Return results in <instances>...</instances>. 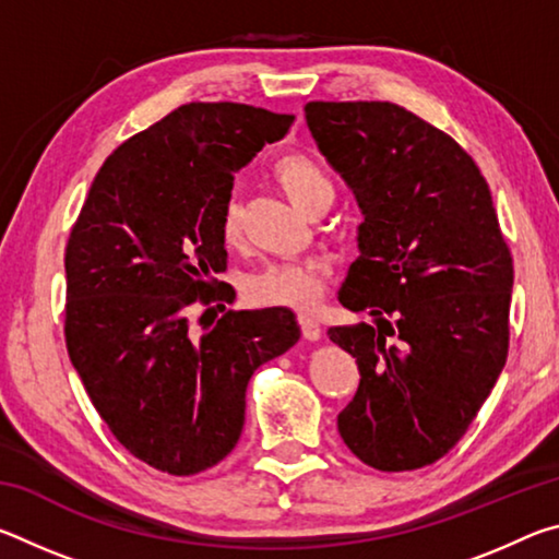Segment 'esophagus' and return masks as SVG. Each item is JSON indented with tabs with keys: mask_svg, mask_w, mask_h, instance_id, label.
<instances>
[{
	"mask_svg": "<svg viewBox=\"0 0 559 559\" xmlns=\"http://www.w3.org/2000/svg\"><path fill=\"white\" fill-rule=\"evenodd\" d=\"M298 320H300L302 337H306V340H320V335H323V325H320L313 316L300 313Z\"/></svg>",
	"mask_w": 559,
	"mask_h": 559,
	"instance_id": "obj_1",
	"label": "esophagus"
}]
</instances>
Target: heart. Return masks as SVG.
I'll return each instance as SVG.
<instances>
[{"mask_svg": "<svg viewBox=\"0 0 559 559\" xmlns=\"http://www.w3.org/2000/svg\"><path fill=\"white\" fill-rule=\"evenodd\" d=\"M278 185L288 200L302 212L318 197H333V185L313 159L306 155H286L273 167ZM219 231L226 243L239 241L241 236V212L236 202L224 206ZM246 293L259 306H293L308 308L320 296V266L318 263H283L271 266L259 276H253L246 286Z\"/></svg>", "mask_w": 559, "mask_h": 559, "instance_id": "1", "label": "heart"}]
</instances>
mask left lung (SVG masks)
Masks as SVG:
<instances>
[{
	"label": "left lung",
	"instance_id": "1",
	"mask_svg": "<svg viewBox=\"0 0 559 559\" xmlns=\"http://www.w3.org/2000/svg\"><path fill=\"white\" fill-rule=\"evenodd\" d=\"M306 122L362 212L337 298L374 320L328 330L359 370L337 431L377 471L429 466L508 357L513 259L493 197L456 140L396 103L313 100Z\"/></svg>",
	"mask_w": 559,
	"mask_h": 559
}]
</instances>
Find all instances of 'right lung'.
<instances>
[{"mask_svg":"<svg viewBox=\"0 0 559 559\" xmlns=\"http://www.w3.org/2000/svg\"><path fill=\"white\" fill-rule=\"evenodd\" d=\"M288 112L187 103L126 140L91 185L66 246V347L83 386L132 456L194 476L229 456L246 386L298 343L288 308L229 310L197 333L192 302L226 269L219 231L234 173L286 135Z\"/></svg>","mask_w":559,"mask_h":559,"instance_id":"add662e5","label":"right lung"}]
</instances>
